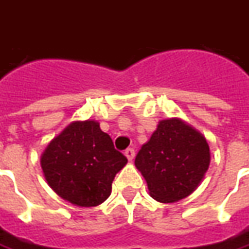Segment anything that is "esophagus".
<instances>
[{
	"label": "esophagus",
	"instance_id": "esophagus-1",
	"mask_svg": "<svg viewBox=\"0 0 249 249\" xmlns=\"http://www.w3.org/2000/svg\"><path fill=\"white\" fill-rule=\"evenodd\" d=\"M125 156L128 157L129 161H132V160L135 159V149H133V148H128V149L125 151Z\"/></svg>",
	"mask_w": 249,
	"mask_h": 249
}]
</instances>
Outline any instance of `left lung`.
Listing matches in <instances>:
<instances>
[{
	"label": "left lung",
	"mask_w": 249,
	"mask_h": 249,
	"mask_svg": "<svg viewBox=\"0 0 249 249\" xmlns=\"http://www.w3.org/2000/svg\"><path fill=\"white\" fill-rule=\"evenodd\" d=\"M209 146L203 136L181 120H162L135 159L151 196L175 203L197 188L209 167Z\"/></svg>",
	"instance_id": "1"
}]
</instances>
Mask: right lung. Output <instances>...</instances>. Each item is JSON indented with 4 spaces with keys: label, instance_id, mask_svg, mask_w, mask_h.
<instances>
[{
    "label": "right lung",
    "instance_id": "obj_1",
    "mask_svg": "<svg viewBox=\"0 0 249 249\" xmlns=\"http://www.w3.org/2000/svg\"><path fill=\"white\" fill-rule=\"evenodd\" d=\"M128 159L96 121H76L51 141L41 157L48 184L69 203L96 207L112 192L116 173Z\"/></svg>",
    "mask_w": 249,
    "mask_h": 249
}]
</instances>
